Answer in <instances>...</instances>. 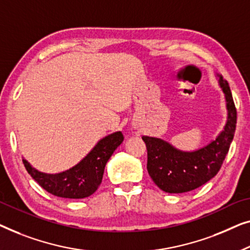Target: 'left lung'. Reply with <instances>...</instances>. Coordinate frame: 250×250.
I'll list each match as a JSON object with an SVG mask.
<instances>
[{
    "mask_svg": "<svg viewBox=\"0 0 250 250\" xmlns=\"http://www.w3.org/2000/svg\"><path fill=\"white\" fill-rule=\"evenodd\" d=\"M219 77L227 102L226 125L214 140L202 148L184 152L170 143L155 137L144 136L147 147V171L162 190L168 194H181L200 187L220 171L229 152L237 124V110L227 80Z\"/></svg>",
    "mask_w": 250,
    "mask_h": 250,
    "instance_id": "left-lung-1",
    "label": "left lung"
}]
</instances>
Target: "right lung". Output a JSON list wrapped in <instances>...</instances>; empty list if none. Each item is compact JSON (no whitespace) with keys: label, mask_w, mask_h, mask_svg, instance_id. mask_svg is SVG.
Returning <instances> with one entry per match:
<instances>
[{"label":"right lung","mask_w":250,"mask_h":250,"mask_svg":"<svg viewBox=\"0 0 250 250\" xmlns=\"http://www.w3.org/2000/svg\"><path fill=\"white\" fill-rule=\"evenodd\" d=\"M122 142L121 131L111 133L102 138L78 164L55 174L43 173L24 159L22 162L31 178L50 194L62 198H86L100 187L105 165Z\"/></svg>","instance_id":"1"}]
</instances>
